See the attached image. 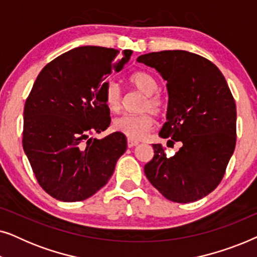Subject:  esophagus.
<instances>
[{
  "label": "esophagus",
  "mask_w": 257,
  "mask_h": 257,
  "mask_svg": "<svg viewBox=\"0 0 257 257\" xmlns=\"http://www.w3.org/2000/svg\"><path fill=\"white\" fill-rule=\"evenodd\" d=\"M139 144V142H137V140H132V139H127V146L131 149V147H135Z\"/></svg>",
  "instance_id": "obj_1"
}]
</instances>
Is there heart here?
I'll list each match as a JSON object with an SVG mask.
<instances>
[{
  "label": "heart",
  "instance_id": "heart-1",
  "mask_svg": "<svg viewBox=\"0 0 257 257\" xmlns=\"http://www.w3.org/2000/svg\"><path fill=\"white\" fill-rule=\"evenodd\" d=\"M127 82L132 87L145 94L142 110H150L154 114H161L165 110V100L158 93L159 83L149 71H137L128 77ZM121 90L115 83H110L105 89V103L112 112H118L121 107ZM154 119L151 112L140 114H125L113 120V130L128 139L139 140L153 128Z\"/></svg>",
  "mask_w": 257,
  "mask_h": 257
}]
</instances>
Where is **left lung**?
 <instances>
[{
	"instance_id": "obj_1",
	"label": "left lung",
	"mask_w": 257,
	"mask_h": 257,
	"mask_svg": "<svg viewBox=\"0 0 257 257\" xmlns=\"http://www.w3.org/2000/svg\"><path fill=\"white\" fill-rule=\"evenodd\" d=\"M137 61L167 82V121L159 137L181 143L173 157L153 144L146 177L171 201L202 199L222 180L236 144V105L226 79L208 59L184 50L151 52Z\"/></svg>"
}]
</instances>
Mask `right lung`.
<instances>
[{"mask_svg": "<svg viewBox=\"0 0 257 257\" xmlns=\"http://www.w3.org/2000/svg\"><path fill=\"white\" fill-rule=\"evenodd\" d=\"M131 50L79 47L42 69L24 105L23 150L41 187L65 202L82 201L106 185L125 153L124 135L90 138L110 126L105 79Z\"/></svg>", "mask_w": 257, "mask_h": 257, "instance_id": "1", "label": "right lung"}]
</instances>
